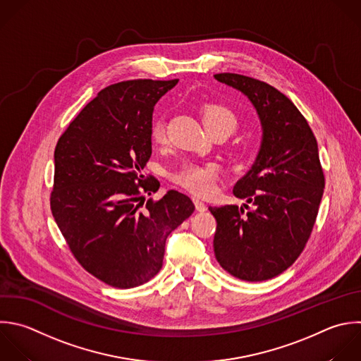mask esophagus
Segmentation results:
<instances>
[{
    "instance_id": "obj_1",
    "label": "esophagus",
    "mask_w": 361,
    "mask_h": 361,
    "mask_svg": "<svg viewBox=\"0 0 361 361\" xmlns=\"http://www.w3.org/2000/svg\"><path fill=\"white\" fill-rule=\"evenodd\" d=\"M193 203H195V206H196V210H197V212H206V210H207L206 204H204L202 200H199V199H193Z\"/></svg>"
}]
</instances>
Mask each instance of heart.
Returning <instances> with one entry per match:
<instances>
[{"label": "heart", "instance_id": "b5f03b06", "mask_svg": "<svg viewBox=\"0 0 361 361\" xmlns=\"http://www.w3.org/2000/svg\"><path fill=\"white\" fill-rule=\"evenodd\" d=\"M203 124L207 130L221 128L228 133V135L237 128L235 116L224 106L212 104L203 110ZM152 140L155 142L165 141V123L164 120H155L151 130ZM217 179V166L214 164H197L186 162L178 171L172 173V180L188 189L189 192L204 196L214 189V182Z\"/></svg>", "mask_w": 361, "mask_h": 361}]
</instances>
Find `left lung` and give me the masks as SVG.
Returning a JSON list of instances; mask_svg holds the SVG:
<instances>
[{"mask_svg": "<svg viewBox=\"0 0 361 361\" xmlns=\"http://www.w3.org/2000/svg\"><path fill=\"white\" fill-rule=\"evenodd\" d=\"M214 79L241 92L262 127L251 169L233 193L248 204L209 207L217 221L219 264L233 276L258 282L289 268L312 233L324 189L316 138L295 104L275 87L237 73Z\"/></svg>", "mask_w": 361, "mask_h": 361, "instance_id": "1", "label": "left lung"}]
</instances>
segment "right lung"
Instances as JSON below:
<instances>
[{
	"mask_svg": "<svg viewBox=\"0 0 361 361\" xmlns=\"http://www.w3.org/2000/svg\"><path fill=\"white\" fill-rule=\"evenodd\" d=\"M178 82L138 79L103 89L55 148V221L80 265L114 288L154 278L168 235L195 212L178 190L149 199L145 209L141 202V188L149 195L159 189L141 172L152 154L154 107Z\"/></svg>",
	"mask_w": 361,
	"mask_h": 361,
	"instance_id": "add662e5",
	"label": "right lung"
}]
</instances>
